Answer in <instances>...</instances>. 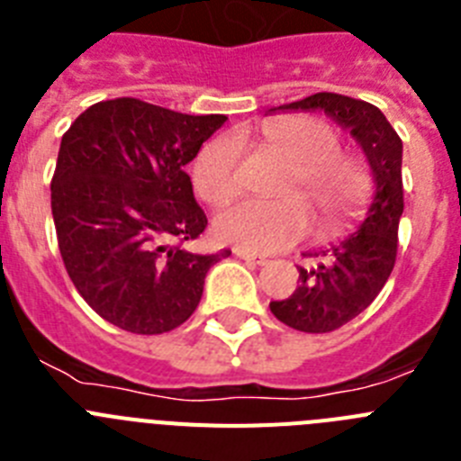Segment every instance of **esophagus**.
<instances>
[{
  "instance_id": "1",
  "label": "esophagus",
  "mask_w": 461,
  "mask_h": 461,
  "mask_svg": "<svg viewBox=\"0 0 461 461\" xmlns=\"http://www.w3.org/2000/svg\"><path fill=\"white\" fill-rule=\"evenodd\" d=\"M235 256L242 260H247V263H251V266H266L267 263L266 256L254 254V251H247V249H235Z\"/></svg>"
}]
</instances>
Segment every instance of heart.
<instances>
[{
	"mask_svg": "<svg viewBox=\"0 0 461 461\" xmlns=\"http://www.w3.org/2000/svg\"><path fill=\"white\" fill-rule=\"evenodd\" d=\"M263 136L286 158H291V175L286 191L300 195H284L279 201L235 203L217 217V235L223 242L247 251H279L307 238L312 214L321 235H337L351 221L367 195V177L351 157L341 154L335 129L316 117H281L263 126ZM240 140L235 136H219L210 140L194 164V186L203 201L223 205L240 191Z\"/></svg>",
	"mask_w": 461,
	"mask_h": 461,
	"instance_id": "obj_1",
	"label": "heart"
}]
</instances>
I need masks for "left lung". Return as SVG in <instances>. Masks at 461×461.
<instances>
[{
  "mask_svg": "<svg viewBox=\"0 0 461 461\" xmlns=\"http://www.w3.org/2000/svg\"><path fill=\"white\" fill-rule=\"evenodd\" d=\"M325 113L351 133L367 158L374 195L367 214L348 233L319 251L312 267L300 270V286L288 300L270 303L272 313L300 332H332L362 313L385 286L397 258L399 219L404 212L402 140L376 105L332 92L312 94L267 113Z\"/></svg>",
  "mask_w": 461,
  "mask_h": 461,
  "instance_id": "8db88e82",
  "label": "left lung"
}]
</instances>
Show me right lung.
<instances>
[{"label": "right lung", "instance_id": "right-lung-1", "mask_svg": "<svg viewBox=\"0 0 461 461\" xmlns=\"http://www.w3.org/2000/svg\"><path fill=\"white\" fill-rule=\"evenodd\" d=\"M226 115H185L140 99L85 110L62 136L52 219L73 286L101 319L133 335H161L201 303L223 254H191L207 217L185 166Z\"/></svg>", "mask_w": 461, "mask_h": 461}]
</instances>
